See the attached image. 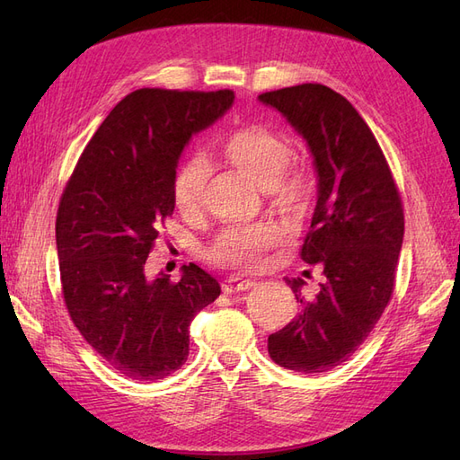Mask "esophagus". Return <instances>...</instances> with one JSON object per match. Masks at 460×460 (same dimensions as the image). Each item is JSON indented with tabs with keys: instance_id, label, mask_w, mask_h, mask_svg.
<instances>
[{
	"instance_id": "obj_1",
	"label": "esophagus",
	"mask_w": 460,
	"mask_h": 460,
	"mask_svg": "<svg viewBox=\"0 0 460 460\" xmlns=\"http://www.w3.org/2000/svg\"><path fill=\"white\" fill-rule=\"evenodd\" d=\"M253 286H255L253 280H240V278L230 276L228 280H225V284H222V291H225L226 296H234V294H242V291L252 289Z\"/></svg>"
}]
</instances>
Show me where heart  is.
I'll return each mask as SVG.
<instances>
[{
    "label": "heart",
    "instance_id": "heart-1",
    "mask_svg": "<svg viewBox=\"0 0 460 460\" xmlns=\"http://www.w3.org/2000/svg\"><path fill=\"white\" fill-rule=\"evenodd\" d=\"M222 153L257 186L272 190L284 205L294 207L305 198V178L299 172L286 171L291 159V146L280 134L262 127H245L226 136L222 142ZM205 182L207 164L203 159L193 157L180 166L172 184L174 203L180 211H196L201 203ZM278 242L280 230L270 225L230 228L208 247V259L222 267L253 270L261 267L264 253Z\"/></svg>",
    "mask_w": 460,
    "mask_h": 460
}]
</instances>
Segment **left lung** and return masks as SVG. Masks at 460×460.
Returning <instances> with one entry per match:
<instances>
[{
	"mask_svg": "<svg viewBox=\"0 0 460 460\" xmlns=\"http://www.w3.org/2000/svg\"><path fill=\"white\" fill-rule=\"evenodd\" d=\"M259 102L286 119L313 157L316 207L301 259L326 276L314 296L301 278H286L301 311L270 333L269 355L288 370L326 372L358 349L392 297L405 234L401 198L368 124L343 95L301 84Z\"/></svg>",
	"mask_w": 460,
	"mask_h": 460,
	"instance_id": "1",
	"label": "left lung"
}]
</instances>
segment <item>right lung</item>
Here are the masks:
<instances>
[{"mask_svg":"<svg viewBox=\"0 0 460 460\" xmlns=\"http://www.w3.org/2000/svg\"><path fill=\"white\" fill-rule=\"evenodd\" d=\"M234 92L142 88L97 128L68 180L55 222L63 296L84 340L132 380L155 382L190 353V324L220 296L198 264L178 282L146 274L172 184L191 136L213 127Z\"/></svg>","mask_w":460,"mask_h":460,"instance_id":"obj_1","label":"right lung"}]
</instances>
